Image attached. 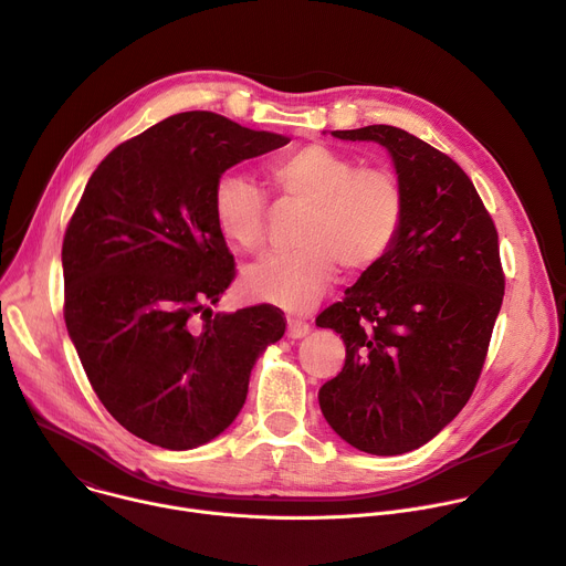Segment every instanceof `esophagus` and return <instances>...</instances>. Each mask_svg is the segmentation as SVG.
Here are the masks:
<instances>
[{"instance_id": "34e87169", "label": "esophagus", "mask_w": 566, "mask_h": 566, "mask_svg": "<svg viewBox=\"0 0 566 566\" xmlns=\"http://www.w3.org/2000/svg\"><path fill=\"white\" fill-rule=\"evenodd\" d=\"M286 334H289V338H302V336L310 334V323L297 321V318H289Z\"/></svg>"}]
</instances>
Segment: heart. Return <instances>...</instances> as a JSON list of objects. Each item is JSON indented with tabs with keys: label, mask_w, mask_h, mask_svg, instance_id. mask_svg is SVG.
<instances>
[{
	"label": "heart",
	"mask_w": 566,
	"mask_h": 566,
	"mask_svg": "<svg viewBox=\"0 0 566 566\" xmlns=\"http://www.w3.org/2000/svg\"><path fill=\"white\" fill-rule=\"evenodd\" d=\"M269 180L282 202L304 208L291 252L273 254L243 273V291L289 314H306L327 291L334 269L358 275L384 260L406 212L403 187L386 169L327 144H304L275 158ZM219 232L239 250H260L266 239L269 200L252 180L226 174L212 191Z\"/></svg>",
	"instance_id": "heart-1"
}]
</instances>
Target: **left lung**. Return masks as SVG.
<instances>
[{
    "label": "left lung",
    "mask_w": 566,
    "mask_h": 566,
    "mask_svg": "<svg viewBox=\"0 0 566 566\" xmlns=\"http://www.w3.org/2000/svg\"><path fill=\"white\" fill-rule=\"evenodd\" d=\"M332 135L388 148L406 212L384 260L316 318L345 343L318 399L345 442L397 455L438 436L476 388L505 289L499 234L470 176L420 137L384 124Z\"/></svg>",
    "instance_id": "left-lung-1"
}]
</instances>
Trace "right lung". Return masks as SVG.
<instances>
[{
  "label": "right lung",
  "instance_id": "right-lung-1",
  "mask_svg": "<svg viewBox=\"0 0 566 566\" xmlns=\"http://www.w3.org/2000/svg\"><path fill=\"white\" fill-rule=\"evenodd\" d=\"M284 144L217 113L174 115L101 160L67 223V332L101 403L150 444L193 449L226 431L256 356L284 336L273 304L208 310L237 275L214 185Z\"/></svg>",
  "mask_w": 566,
  "mask_h": 566
}]
</instances>
